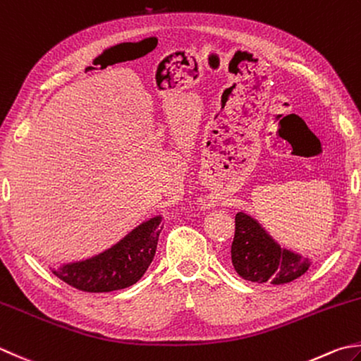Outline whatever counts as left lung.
Wrapping results in <instances>:
<instances>
[{
  "mask_svg": "<svg viewBox=\"0 0 361 361\" xmlns=\"http://www.w3.org/2000/svg\"><path fill=\"white\" fill-rule=\"evenodd\" d=\"M235 222L231 263L244 280L285 285L308 271V258L281 249L250 216L238 213Z\"/></svg>",
  "mask_w": 361,
  "mask_h": 361,
  "instance_id": "obj_1",
  "label": "left lung"
}]
</instances>
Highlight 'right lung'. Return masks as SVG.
<instances>
[{"instance_id": "add662e5", "label": "right lung", "mask_w": 361, "mask_h": 361, "mask_svg": "<svg viewBox=\"0 0 361 361\" xmlns=\"http://www.w3.org/2000/svg\"><path fill=\"white\" fill-rule=\"evenodd\" d=\"M161 217H153L128 233L122 241L97 257L53 271L56 277L84 293H109L136 283L157 252Z\"/></svg>"}]
</instances>
